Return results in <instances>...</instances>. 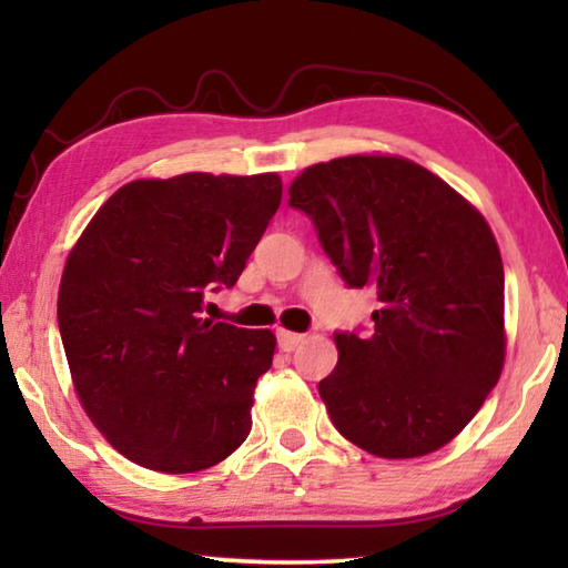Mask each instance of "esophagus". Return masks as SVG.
<instances>
[{
    "label": "esophagus",
    "mask_w": 568,
    "mask_h": 568,
    "mask_svg": "<svg viewBox=\"0 0 568 568\" xmlns=\"http://www.w3.org/2000/svg\"><path fill=\"white\" fill-rule=\"evenodd\" d=\"M303 343V335L301 333H293V331H277V348L283 353H291L295 351L297 345Z\"/></svg>",
    "instance_id": "34e87169"
}]
</instances>
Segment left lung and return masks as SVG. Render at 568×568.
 <instances>
[{"label":"left lung","mask_w":568,"mask_h":568,"mask_svg":"<svg viewBox=\"0 0 568 568\" xmlns=\"http://www.w3.org/2000/svg\"><path fill=\"white\" fill-rule=\"evenodd\" d=\"M348 287H371V333L335 331L318 383L333 426L381 458L434 454L504 368V263L491 227L434 172L351 155L303 170L291 203Z\"/></svg>","instance_id":"left-lung-1"}]
</instances>
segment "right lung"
<instances>
[{"label":"right lung","instance_id":"obj_1","mask_svg":"<svg viewBox=\"0 0 568 568\" xmlns=\"http://www.w3.org/2000/svg\"><path fill=\"white\" fill-rule=\"evenodd\" d=\"M281 197L275 172L134 180L72 247L57 297L64 355L88 416L132 464L192 474L247 438L275 335L210 321L203 305L237 283Z\"/></svg>","mask_w":568,"mask_h":568}]
</instances>
